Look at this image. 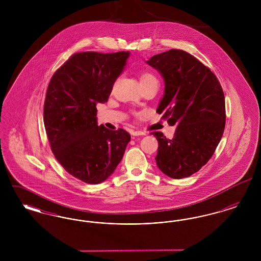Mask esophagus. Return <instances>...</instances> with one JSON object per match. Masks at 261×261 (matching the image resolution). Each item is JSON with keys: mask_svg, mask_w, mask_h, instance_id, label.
I'll return each mask as SVG.
<instances>
[{"mask_svg": "<svg viewBox=\"0 0 261 261\" xmlns=\"http://www.w3.org/2000/svg\"><path fill=\"white\" fill-rule=\"evenodd\" d=\"M132 135H133V136H145L146 133L143 132V131H133V132H132Z\"/></svg>", "mask_w": 261, "mask_h": 261, "instance_id": "obj_1", "label": "esophagus"}]
</instances>
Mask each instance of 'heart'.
<instances>
[{"label":"heart","mask_w":261,"mask_h":261,"mask_svg":"<svg viewBox=\"0 0 261 261\" xmlns=\"http://www.w3.org/2000/svg\"><path fill=\"white\" fill-rule=\"evenodd\" d=\"M151 79H155V77L153 75L149 74V73H143L140 76V82H144V81H148Z\"/></svg>","instance_id":"heart-1"}]
</instances>
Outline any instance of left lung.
Returning <instances> with one entry per match:
<instances>
[{"instance_id":"left-lung-1","label":"left lung","mask_w":261,"mask_h":261,"mask_svg":"<svg viewBox=\"0 0 261 261\" xmlns=\"http://www.w3.org/2000/svg\"><path fill=\"white\" fill-rule=\"evenodd\" d=\"M146 63L164 81L156 112L170 126L176 125L171 140L162 132L150 133L159 142L156 165L170 178L189 177L211 160L223 135L222 88L208 67L184 50H167Z\"/></svg>"}]
</instances>
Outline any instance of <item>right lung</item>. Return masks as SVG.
I'll return each mask as SVG.
<instances>
[{
	"instance_id": "obj_1",
	"label": "right lung",
	"mask_w": 261,
	"mask_h": 261,
	"mask_svg": "<svg viewBox=\"0 0 261 261\" xmlns=\"http://www.w3.org/2000/svg\"><path fill=\"white\" fill-rule=\"evenodd\" d=\"M130 51L73 55L50 79L44 125L58 162L75 178L99 184L121 162L131 137L123 129L98 125V102L108 101Z\"/></svg>"
}]
</instances>
